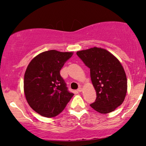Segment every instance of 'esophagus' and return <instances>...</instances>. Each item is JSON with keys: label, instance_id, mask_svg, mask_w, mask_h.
<instances>
[{"label": "esophagus", "instance_id": "34e87169", "mask_svg": "<svg viewBox=\"0 0 146 146\" xmlns=\"http://www.w3.org/2000/svg\"><path fill=\"white\" fill-rule=\"evenodd\" d=\"M77 91H78V92H81V91H82V88H78V90H77Z\"/></svg>", "mask_w": 146, "mask_h": 146}]
</instances>
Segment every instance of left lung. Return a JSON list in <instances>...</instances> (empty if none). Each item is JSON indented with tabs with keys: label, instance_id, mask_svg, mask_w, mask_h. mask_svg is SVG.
Wrapping results in <instances>:
<instances>
[{
	"label": "left lung",
	"instance_id": "obj_1",
	"mask_svg": "<svg viewBox=\"0 0 146 146\" xmlns=\"http://www.w3.org/2000/svg\"><path fill=\"white\" fill-rule=\"evenodd\" d=\"M76 55L90 69L92 84L97 93L93 110L102 114L120 106L127 93V78L119 60L106 49L94 47L78 51Z\"/></svg>",
	"mask_w": 146,
	"mask_h": 146
}]
</instances>
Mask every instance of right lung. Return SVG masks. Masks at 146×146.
I'll list each match as a JSON object with an SVG mask.
<instances>
[{"instance_id": "right-lung-1", "label": "right lung", "mask_w": 146, "mask_h": 146, "mask_svg": "<svg viewBox=\"0 0 146 146\" xmlns=\"http://www.w3.org/2000/svg\"><path fill=\"white\" fill-rule=\"evenodd\" d=\"M73 52L49 50L32 59L24 74V91L35 111L51 118L62 111L74 94L69 92L60 71Z\"/></svg>"}]
</instances>
